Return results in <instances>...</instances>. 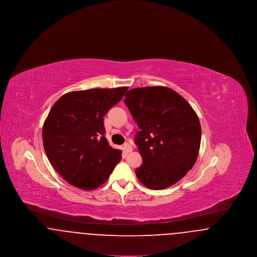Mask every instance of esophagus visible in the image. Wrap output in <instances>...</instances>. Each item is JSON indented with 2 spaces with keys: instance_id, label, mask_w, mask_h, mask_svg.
Masks as SVG:
<instances>
[{
  "instance_id": "obj_1",
  "label": "esophagus",
  "mask_w": 257,
  "mask_h": 257,
  "mask_svg": "<svg viewBox=\"0 0 257 257\" xmlns=\"http://www.w3.org/2000/svg\"><path fill=\"white\" fill-rule=\"evenodd\" d=\"M124 150H125L127 153H129V152H131V151L133 150V147H132V146H131L130 144H125V145H124Z\"/></svg>"
}]
</instances>
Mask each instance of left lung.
<instances>
[{"instance_id":"obj_1","label":"left lung","mask_w":257,"mask_h":257,"mask_svg":"<svg viewBox=\"0 0 257 257\" xmlns=\"http://www.w3.org/2000/svg\"><path fill=\"white\" fill-rule=\"evenodd\" d=\"M124 102L140 129L135 137L143 158L135 171L138 179L153 190L177 183L198 155L201 127L196 111L167 86L130 89Z\"/></svg>"}]
</instances>
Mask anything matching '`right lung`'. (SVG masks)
<instances>
[{
    "label": "right lung",
    "mask_w": 257,
    "mask_h": 257,
    "mask_svg": "<svg viewBox=\"0 0 257 257\" xmlns=\"http://www.w3.org/2000/svg\"><path fill=\"white\" fill-rule=\"evenodd\" d=\"M128 89L91 88L65 93L43 124V147L50 163L68 183L93 190L105 183L122 151L105 138L104 116Z\"/></svg>",
    "instance_id": "right-lung-1"
}]
</instances>
